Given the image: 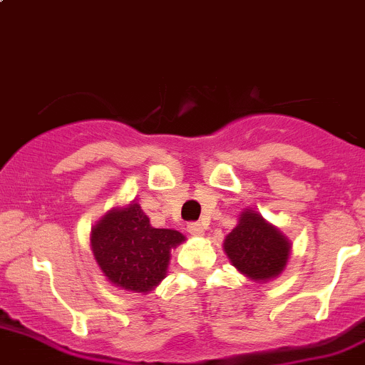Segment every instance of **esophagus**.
<instances>
[{
	"mask_svg": "<svg viewBox=\"0 0 365 365\" xmlns=\"http://www.w3.org/2000/svg\"><path fill=\"white\" fill-rule=\"evenodd\" d=\"M187 232H190L193 237H202L204 235V227L200 223H190L187 225Z\"/></svg>",
	"mask_w": 365,
	"mask_h": 365,
	"instance_id": "obj_1",
	"label": "esophagus"
}]
</instances>
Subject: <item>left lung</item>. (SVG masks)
Here are the masks:
<instances>
[{"mask_svg":"<svg viewBox=\"0 0 365 365\" xmlns=\"http://www.w3.org/2000/svg\"><path fill=\"white\" fill-rule=\"evenodd\" d=\"M223 250L240 274L265 283L283 272L292 246L279 228L267 223L257 210L246 209L237 227L225 237Z\"/></svg>","mask_w":365,"mask_h":365,"instance_id":"8db88e82","label":"left lung"}]
</instances>
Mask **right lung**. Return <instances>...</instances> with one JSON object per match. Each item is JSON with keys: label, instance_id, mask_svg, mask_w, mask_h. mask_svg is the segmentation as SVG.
Segmentation results:
<instances>
[{"label": "right lung", "instance_id": "add662e5", "mask_svg": "<svg viewBox=\"0 0 365 365\" xmlns=\"http://www.w3.org/2000/svg\"><path fill=\"white\" fill-rule=\"evenodd\" d=\"M181 242V232L151 227L135 202L108 210L91 228V250L103 276L135 294H149L165 279L170 251Z\"/></svg>", "mask_w": 365, "mask_h": 365}]
</instances>
